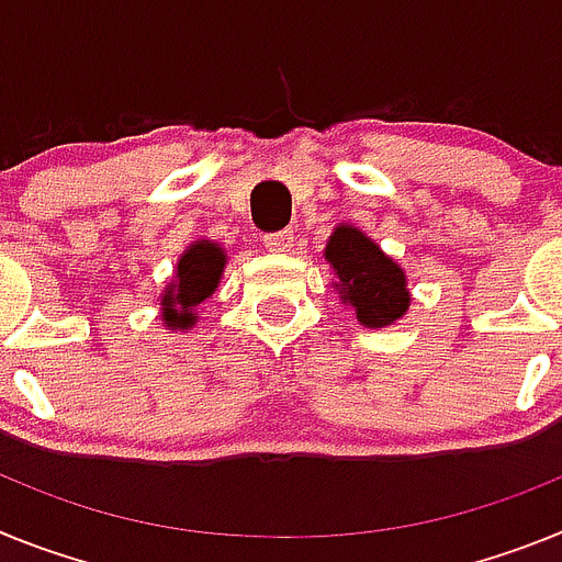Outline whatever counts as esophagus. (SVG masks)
Here are the masks:
<instances>
[{
  "mask_svg": "<svg viewBox=\"0 0 562 562\" xmlns=\"http://www.w3.org/2000/svg\"><path fill=\"white\" fill-rule=\"evenodd\" d=\"M262 243H266L268 251H277V254H285L294 248V234L288 232V228H282V232H271L262 237Z\"/></svg>",
  "mask_w": 562,
  "mask_h": 562,
  "instance_id": "obj_1",
  "label": "esophagus"
}]
</instances>
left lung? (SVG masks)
<instances>
[{
    "label": "left lung",
    "instance_id": "1",
    "mask_svg": "<svg viewBox=\"0 0 562 562\" xmlns=\"http://www.w3.org/2000/svg\"><path fill=\"white\" fill-rule=\"evenodd\" d=\"M325 260L336 271L334 288L350 302L364 328H384L409 308L407 277L393 257L353 226H336L325 246Z\"/></svg>",
    "mask_w": 562,
    "mask_h": 562
}]
</instances>
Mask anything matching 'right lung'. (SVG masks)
<instances>
[{
	"instance_id": "add662e5",
	"label": "right lung",
	"mask_w": 562,
	"mask_h": 562,
	"mask_svg": "<svg viewBox=\"0 0 562 562\" xmlns=\"http://www.w3.org/2000/svg\"><path fill=\"white\" fill-rule=\"evenodd\" d=\"M226 251L212 240H198L180 254L178 277L160 296V319L169 330H189L198 322V308L221 282Z\"/></svg>"
}]
</instances>
